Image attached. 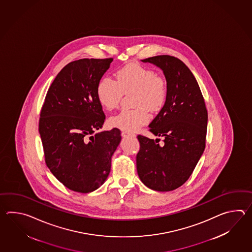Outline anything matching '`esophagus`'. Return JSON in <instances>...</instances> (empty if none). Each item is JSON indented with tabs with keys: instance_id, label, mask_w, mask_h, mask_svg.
<instances>
[{
	"instance_id": "1",
	"label": "esophagus",
	"mask_w": 252,
	"mask_h": 252,
	"mask_svg": "<svg viewBox=\"0 0 252 252\" xmlns=\"http://www.w3.org/2000/svg\"><path fill=\"white\" fill-rule=\"evenodd\" d=\"M122 135H123L124 137H128V136H135V134L129 133V132H127V131H123V132H122Z\"/></svg>"
}]
</instances>
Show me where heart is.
<instances>
[{"label":"heart","instance_id":"heart-1","mask_svg":"<svg viewBox=\"0 0 252 252\" xmlns=\"http://www.w3.org/2000/svg\"><path fill=\"white\" fill-rule=\"evenodd\" d=\"M134 92L133 104L136 109L123 110L111 119L114 127L134 131L150 121L151 112L159 111L167 97L166 82L156 75L153 70L138 64H129L116 72L115 81L104 76L98 82L96 97L102 107L108 111L117 107L123 94Z\"/></svg>","mask_w":252,"mask_h":252}]
</instances>
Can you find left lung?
<instances>
[{"instance_id": "left-lung-1", "label": "left lung", "mask_w": 252, "mask_h": 252, "mask_svg": "<svg viewBox=\"0 0 252 252\" xmlns=\"http://www.w3.org/2000/svg\"><path fill=\"white\" fill-rule=\"evenodd\" d=\"M163 71L167 97L160 112L149 125L155 136L139 135L137 171L147 188L172 191L187 182L204 153L208 114L193 73L180 59L168 55L141 60Z\"/></svg>"}]
</instances>
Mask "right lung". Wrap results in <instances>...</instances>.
Wrapping results in <instances>:
<instances>
[{"label":"right lung","mask_w":252,"mask_h":252,"mask_svg":"<svg viewBox=\"0 0 252 252\" xmlns=\"http://www.w3.org/2000/svg\"><path fill=\"white\" fill-rule=\"evenodd\" d=\"M112 62L84 59L66 64L41 109L38 131L46 164L59 182L78 193H90L105 182L122 140L117 128L96 132L105 120L97 84Z\"/></svg>","instance_id":"obj_1"}]
</instances>
